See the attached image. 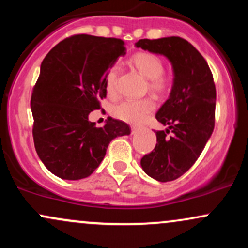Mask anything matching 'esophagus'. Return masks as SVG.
<instances>
[{
	"mask_svg": "<svg viewBox=\"0 0 248 248\" xmlns=\"http://www.w3.org/2000/svg\"><path fill=\"white\" fill-rule=\"evenodd\" d=\"M138 130H139V128L138 127H132V134H135L136 132H138Z\"/></svg>",
	"mask_w": 248,
	"mask_h": 248,
	"instance_id": "1",
	"label": "esophagus"
}]
</instances>
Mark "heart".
Instances as JSON below:
<instances>
[{
	"instance_id": "b5f03b06",
	"label": "heart",
	"mask_w": 248,
	"mask_h": 248,
	"mask_svg": "<svg viewBox=\"0 0 248 248\" xmlns=\"http://www.w3.org/2000/svg\"><path fill=\"white\" fill-rule=\"evenodd\" d=\"M132 64L135 69L150 80V88L155 92H164L169 84L162 75L164 72V64L160 57L150 52H139L133 56ZM116 79L118 69L112 67L106 77V92L114 96L116 93ZM155 109V102L150 98L140 100H124L113 107L112 113L119 120L127 124H138L143 122Z\"/></svg>"
}]
</instances>
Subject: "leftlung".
Masks as SVG:
<instances>
[{
  "mask_svg": "<svg viewBox=\"0 0 248 248\" xmlns=\"http://www.w3.org/2000/svg\"><path fill=\"white\" fill-rule=\"evenodd\" d=\"M135 46L164 56L172 66L169 98L156 113L157 121L168 127L156 132L157 143L141 158V167L156 181H173L193 166L213 132V77L203 56L181 37L140 39ZM169 131L172 135L168 137Z\"/></svg>",
  "mask_w": 248,
  "mask_h": 248,
  "instance_id": "8db88e82",
  "label": "left lung"
}]
</instances>
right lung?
<instances>
[{"instance_id":"right-lung-1","label":"right lung","mask_w":248,"mask_h":248,"mask_svg":"<svg viewBox=\"0 0 248 248\" xmlns=\"http://www.w3.org/2000/svg\"><path fill=\"white\" fill-rule=\"evenodd\" d=\"M121 39L76 35L47 53L31 95L33 143L46 169L62 179L91 175L109 142L129 135L126 122L108 116L104 127L88 120L107 94L106 77L120 56Z\"/></svg>"}]
</instances>
